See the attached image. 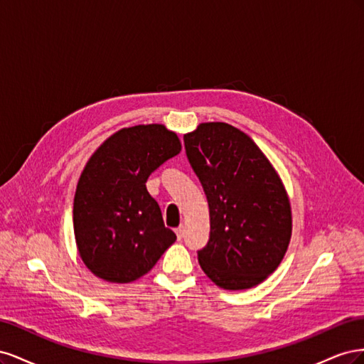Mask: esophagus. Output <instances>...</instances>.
<instances>
[{"label":"esophagus","instance_id":"34e87169","mask_svg":"<svg viewBox=\"0 0 364 364\" xmlns=\"http://www.w3.org/2000/svg\"><path fill=\"white\" fill-rule=\"evenodd\" d=\"M183 230H185V228H183V226L176 228V235H178V238H179V240H182V237H183Z\"/></svg>","mask_w":364,"mask_h":364}]
</instances>
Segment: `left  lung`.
<instances>
[{
  "mask_svg": "<svg viewBox=\"0 0 364 364\" xmlns=\"http://www.w3.org/2000/svg\"><path fill=\"white\" fill-rule=\"evenodd\" d=\"M186 158L209 206V240L197 250L218 287H255L277 270L291 237V208L281 179L245 132L203 123L183 135Z\"/></svg>",
  "mask_w": 364,
  "mask_h": 364,
  "instance_id": "8db88e82",
  "label": "left lung"
}]
</instances>
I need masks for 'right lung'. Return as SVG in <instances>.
I'll use <instances>...</instances> for the list:
<instances>
[{
	"label": "right lung",
	"mask_w": 364,
	"mask_h": 364,
	"mask_svg": "<svg viewBox=\"0 0 364 364\" xmlns=\"http://www.w3.org/2000/svg\"><path fill=\"white\" fill-rule=\"evenodd\" d=\"M181 151V141L162 124L121 129L87 161L74 196L79 253L95 277L130 282L146 274L176 240L165 228L146 182Z\"/></svg>",
	"instance_id": "right-lung-1"
}]
</instances>
